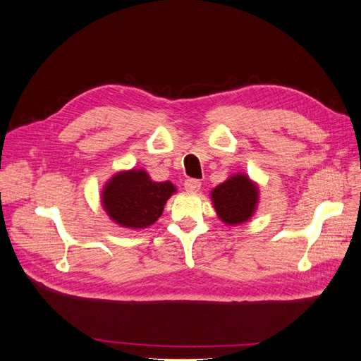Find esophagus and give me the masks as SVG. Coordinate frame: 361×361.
I'll use <instances>...</instances> for the list:
<instances>
[{
    "mask_svg": "<svg viewBox=\"0 0 361 361\" xmlns=\"http://www.w3.org/2000/svg\"><path fill=\"white\" fill-rule=\"evenodd\" d=\"M184 189L188 192H198L201 189V181L195 178H189L184 181Z\"/></svg>",
    "mask_w": 361,
    "mask_h": 361,
    "instance_id": "34e87169",
    "label": "esophagus"
}]
</instances>
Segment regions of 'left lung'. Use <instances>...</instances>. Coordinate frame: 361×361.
I'll return each instance as SVG.
<instances>
[{
    "label": "left lung",
    "instance_id": "1",
    "mask_svg": "<svg viewBox=\"0 0 361 361\" xmlns=\"http://www.w3.org/2000/svg\"><path fill=\"white\" fill-rule=\"evenodd\" d=\"M216 215L226 224L246 223L258 204V186L245 173H235L219 184L212 192Z\"/></svg>",
    "mask_w": 361,
    "mask_h": 361
}]
</instances>
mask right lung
<instances>
[{"mask_svg": "<svg viewBox=\"0 0 361 361\" xmlns=\"http://www.w3.org/2000/svg\"><path fill=\"white\" fill-rule=\"evenodd\" d=\"M171 181H152L142 169L123 171L106 183L102 201L112 221L129 229H145L163 214L166 201L175 194Z\"/></svg>", "mask_w": 361, "mask_h": 361, "instance_id": "1", "label": "right lung"}]
</instances>
